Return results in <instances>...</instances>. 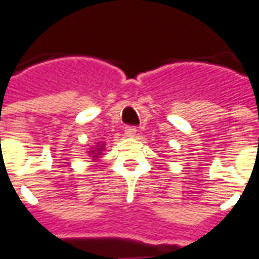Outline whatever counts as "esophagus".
I'll return each mask as SVG.
<instances>
[{
	"label": "esophagus",
	"mask_w": 259,
	"mask_h": 259,
	"mask_svg": "<svg viewBox=\"0 0 259 259\" xmlns=\"http://www.w3.org/2000/svg\"><path fill=\"white\" fill-rule=\"evenodd\" d=\"M125 135L128 138H134L137 135V128L135 126H125Z\"/></svg>",
	"instance_id": "obj_1"
}]
</instances>
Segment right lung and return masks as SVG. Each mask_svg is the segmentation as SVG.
<instances>
[{
    "label": "right lung",
    "mask_w": 259,
    "mask_h": 259,
    "mask_svg": "<svg viewBox=\"0 0 259 259\" xmlns=\"http://www.w3.org/2000/svg\"><path fill=\"white\" fill-rule=\"evenodd\" d=\"M104 149H106V148H104L103 142H97V144L95 145V148H91V149L88 150V153H89V156H91L93 160H97L100 156L103 155Z\"/></svg>",
    "instance_id": "right-lung-1"
}]
</instances>
